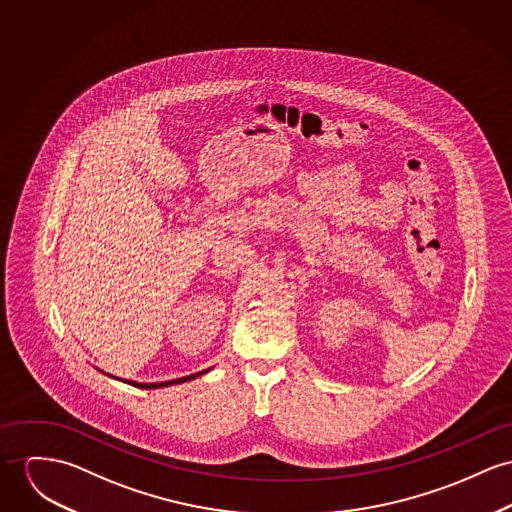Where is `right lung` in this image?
<instances>
[{"label":"right lung","mask_w":512,"mask_h":512,"mask_svg":"<svg viewBox=\"0 0 512 512\" xmlns=\"http://www.w3.org/2000/svg\"><path fill=\"white\" fill-rule=\"evenodd\" d=\"M208 372V370H204ZM204 372H198V374H191V376H185V378H177V380H169V382H156V384H138V382H128L136 388H142V390H156V388H165V386H171V384H183V382H189V380H195L200 374Z\"/></svg>","instance_id":"obj_1"}]
</instances>
